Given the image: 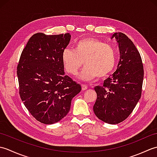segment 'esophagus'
Here are the masks:
<instances>
[{"label":"esophagus","instance_id":"esophagus-1","mask_svg":"<svg viewBox=\"0 0 157 157\" xmlns=\"http://www.w3.org/2000/svg\"><path fill=\"white\" fill-rule=\"evenodd\" d=\"M82 90H87L88 88V86L86 85V84H82Z\"/></svg>","mask_w":157,"mask_h":157}]
</instances>
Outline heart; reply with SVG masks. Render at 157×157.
<instances>
[{"mask_svg":"<svg viewBox=\"0 0 157 157\" xmlns=\"http://www.w3.org/2000/svg\"><path fill=\"white\" fill-rule=\"evenodd\" d=\"M61 59L65 71L71 75L78 73L84 61L85 67L78 78L90 81L97 76L99 78H105L113 71L116 64L117 52L112 45L87 38L76 42L73 50H63Z\"/></svg>","mask_w":157,"mask_h":157,"instance_id":"b5f03b06","label":"heart"}]
</instances>
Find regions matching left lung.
I'll return each instance as SVG.
<instances>
[{
    "instance_id": "1",
    "label": "left lung",
    "mask_w": 157,
    "mask_h": 157,
    "mask_svg": "<svg viewBox=\"0 0 157 157\" xmlns=\"http://www.w3.org/2000/svg\"><path fill=\"white\" fill-rule=\"evenodd\" d=\"M119 44L120 60L116 71L94 87L97 98L93 111L101 121L117 124L131 114L141 97L144 69L133 42L121 32L111 36Z\"/></svg>"
}]
</instances>
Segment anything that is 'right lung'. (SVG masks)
I'll list each match as a JSON object with an SVG mask.
<instances>
[{
    "label": "right lung",
    "instance_id": "obj_1",
    "mask_svg": "<svg viewBox=\"0 0 157 157\" xmlns=\"http://www.w3.org/2000/svg\"><path fill=\"white\" fill-rule=\"evenodd\" d=\"M70 39L69 33H37L29 38L20 56L17 75L21 101L31 115L44 124L65 117L72 98L82 90L65 75L61 54Z\"/></svg>",
    "mask_w": 157,
    "mask_h": 157
}]
</instances>
